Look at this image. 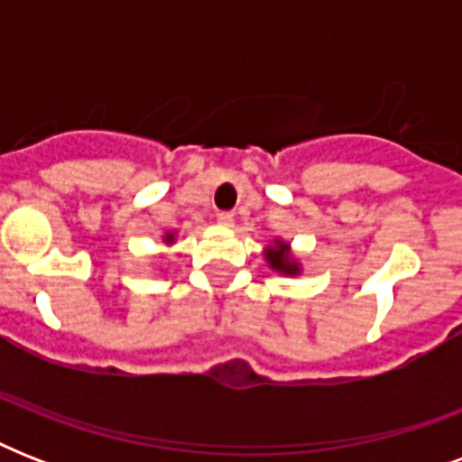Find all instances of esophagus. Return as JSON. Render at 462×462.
I'll use <instances>...</instances> for the list:
<instances>
[{
	"label": "esophagus",
	"mask_w": 462,
	"mask_h": 462,
	"mask_svg": "<svg viewBox=\"0 0 462 462\" xmlns=\"http://www.w3.org/2000/svg\"><path fill=\"white\" fill-rule=\"evenodd\" d=\"M217 225L220 227H232L235 225V216L232 213H217Z\"/></svg>",
	"instance_id": "1"
}]
</instances>
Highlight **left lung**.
Segmentation results:
<instances>
[{"instance_id":"obj_1","label":"left lung","mask_w":462,"mask_h":462,"mask_svg":"<svg viewBox=\"0 0 462 462\" xmlns=\"http://www.w3.org/2000/svg\"><path fill=\"white\" fill-rule=\"evenodd\" d=\"M263 261H266L271 271L281 275H290V278H297L304 271L302 261L297 259L290 242H285L281 237H273L271 245L263 246Z\"/></svg>"}]
</instances>
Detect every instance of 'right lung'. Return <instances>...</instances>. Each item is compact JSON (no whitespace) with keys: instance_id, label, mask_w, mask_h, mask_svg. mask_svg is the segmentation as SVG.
<instances>
[{"instance_id":"right-lung-1","label":"right lung","mask_w":462,"mask_h":462,"mask_svg":"<svg viewBox=\"0 0 462 462\" xmlns=\"http://www.w3.org/2000/svg\"><path fill=\"white\" fill-rule=\"evenodd\" d=\"M174 242H177V232H174V230H167L165 235H162V245H165V246H172Z\"/></svg>"}]
</instances>
